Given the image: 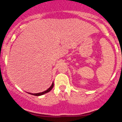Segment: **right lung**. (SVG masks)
Instances as JSON below:
<instances>
[{"mask_svg": "<svg viewBox=\"0 0 122 122\" xmlns=\"http://www.w3.org/2000/svg\"><path fill=\"white\" fill-rule=\"evenodd\" d=\"M54 87V83L52 82V85L51 86V87H49V89H47L46 90H45V91L43 92H40V93H29V94L30 95H34V96H41V95H43L45 94V93H48V92H50L51 90H52V89Z\"/></svg>", "mask_w": 122, "mask_h": 122, "instance_id": "1", "label": "right lung"}]
</instances>
